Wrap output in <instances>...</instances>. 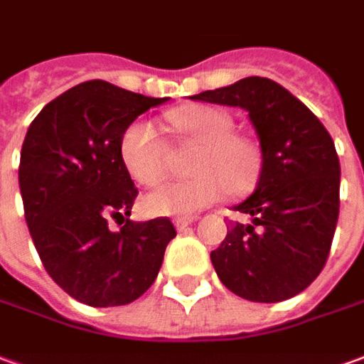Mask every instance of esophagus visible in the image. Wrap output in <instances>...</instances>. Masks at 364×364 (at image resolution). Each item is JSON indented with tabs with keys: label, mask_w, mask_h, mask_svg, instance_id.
Wrapping results in <instances>:
<instances>
[{
	"label": "esophagus",
	"mask_w": 364,
	"mask_h": 364,
	"mask_svg": "<svg viewBox=\"0 0 364 364\" xmlns=\"http://www.w3.org/2000/svg\"><path fill=\"white\" fill-rule=\"evenodd\" d=\"M193 223H195V218H193V217L175 218V228H177V230H179V232H181V230H185V228H187V226L193 225Z\"/></svg>",
	"instance_id": "34e87169"
}]
</instances>
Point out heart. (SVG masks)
Returning <instances> with one entry per match:
<instances>
[{"instance_id": "1", "label": "heart", "mask_w": 364, "mask_h": 364, "mask_svg": "<svg viewBox=\"0 0 364 364\" xmlns=\"http://www.w3.org/2000/svg\"><path fill=\"white\" fill-rule=\"evenodd\" d=\"M181 134L199 141L189 161L193 177L165 183L144 197V210L154 217H193L226 195H242L260 173V151L250 139L232 134V118L210 106L171 114ZM122 164L139 185H156L164 177L165 144L149 120L129 124L122 134Z\"/></svg>"}]
</instances>
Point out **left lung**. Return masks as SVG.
Wrapping results in <instances>:
<instances>
[{"mask_svg":"<svg viewBox=\"0 0 364 364\" xmlns=\"http://www.w3.org/2000/svg\"><path fill=\"white\" fill-rule=\"evenodd\" d=\"M191 100L244 108L260 139L256 189L235 207L252 223L230 226L210 252L217 276L250 301L297 296L323 270L339 218L341 167L329 132L289 90L262 76Z\"/></svg>","mask_w":364,"mask_h":364,"instance_id":"1","label":"left lung"}]
</instances>
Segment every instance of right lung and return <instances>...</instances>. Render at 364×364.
Returning a JSON list of instances; mask_svg holds the SVG:
<instances>
[{"mask_svg":"<svg viewBox=\"0 0 364 364\" xmlns=\"http://www.w3.org/2000/svg\"><path fill=\"white\" fill-rule=\"evenodd\" d=\"M164 102L88 80L50 100L27 129L19 161L25 220L45 270L80 304L126 306L144 296L177 235L169 218H126L138 189L122 164V134ZM110 216L124 218L120 231L109 230Z\"/></svg>","mask_w":364,"mask_h":364,"instance_id":"right-lung-1","label":"right lung"}]
</instances>
